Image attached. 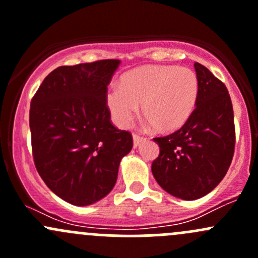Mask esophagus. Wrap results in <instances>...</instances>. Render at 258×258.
<instances>
[{
    "label": "esophagus",
    "instance_id": "esophagus-1",
    "mask_svg": "<svg viewBox=\"0 0 258 258\" xmlns=\"http://www.w3.org/2000/svg\"><path fill=\"white\" fill-rule=\"evenodd\" d=\"M132 139H134V147H139L140 144H141L142 141H145L144 137L139 136V135H136V134L132 135Z\"/></svg>",
    "mask_w": 258,
    "mask_h": 258
}]
</instances>
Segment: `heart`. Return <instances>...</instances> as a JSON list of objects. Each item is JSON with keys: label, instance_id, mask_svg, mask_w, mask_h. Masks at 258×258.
<instances>
[{"label": "heart", "instance_id": "b5f03b06", "mask_svg": "<svg viewBox=\"0 0 258 258\" xmlns=\"http://www.w3.org/2000/svg\"><path fill=\"white\" fill-rule=\"evenodd\" d=\"M199 100V80L188 67L147 64L124 74L119 87L106 93V105L121 128L142 116L157 134L177 131L189 119Z\"/></svg>", "mask_w": 258, "mask_h": 258}]
</instances>
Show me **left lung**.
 <instances>
[{
    "label": "left lung",
    "mask_w": 258,
    "mask_h": 258,
    "mask_svg": "<svg viewBox=\"0 0 258 258\" xmlns=\"http://www.w3.org/2000/svg\"><path fill=\"white\" fill-rule=\"evenodd\" d=\"M199 100L188 121L173 134L156 137L160 155L152 173L167 194L192 201L210 194L225 177L235 151V123L226 86L195 63Z\"/></svg>",
    "instance_id": "1"
}]
</instances>
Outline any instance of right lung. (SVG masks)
I'll use <instances>...</instances> for the list:
<instances>
[{
	"mask_svg": "<svg viewBox=\"0 0 258 258\" xmlns=\"http://www.w3.org/2000/svg\"><path fill=\"white\" fill-rule=\"evenodd\" d=\"M119 59L57 67L31 101L30 130L36 168L47 187L75 206L107 196L132 136L111 123L107 86Z\"/></svg>",
	"mask_w": 258,
	"mask_h": 258,
	"instance_id": "1",
	"label": "right lung"
}]
</instances>
